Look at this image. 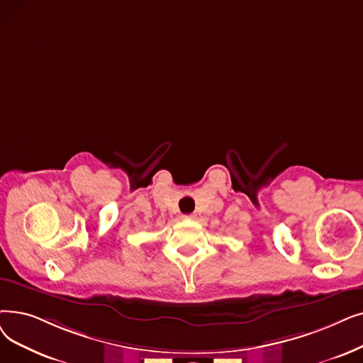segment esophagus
<instances>
[{
    "instance_id": "34e87169",
    "label": "esophagus",
    "mask_w": 363,
    "mask_h": 363,
    "mask_svg": "<svg viewBox=\"0 0 363 363\" xmlns=\"http://www.w3.org/2000/svg\"><path fill=\"white\" fill-rule=\"evenodd\" d=\"M196 215H193V213H190V215H182V219H193Z\"/></svg>"
}]
</instances>
